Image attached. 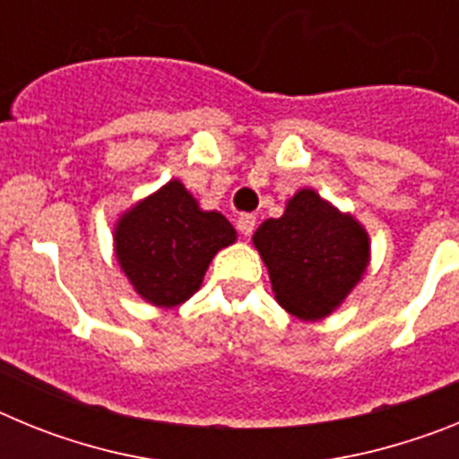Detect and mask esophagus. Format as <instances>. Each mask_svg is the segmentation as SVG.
I'll return each instance as SVG.
<instances>
[{"instance_id":"esophagus-1","label":"esophagus","mask_w":459,"mask_h":459,"mask_svg":"<svg viewBox=\"0 0 459 459\" xmlns=\"http://www.w3.org/2000/svg\"><path fill=\"white\" fill-rule=\"evenodd\" d=\"M255 225H257V221H255V216H250V213H243V216H238L237 221L238 232H241L243 237H250V234L255 232Z\"/></svg>"}]
</instances>
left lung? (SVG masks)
I'll return each instance as SVG.
<instances>
[{
  "label": "left lung",
  "mask_w": 459,
  "mask_h": 459,
  "mask_svg": "<svg viewBox=\"0 0 459 459\" xmlns=\"http://www.w3.org/2000/svg\"><path fill=\"white\" fill-rule=\"evenodd\" d=\"M253 241L269 266L275 299L299 319H322L338 307L370 255L366 230L315 190H299L285 216L262 222Z\"/></svg>",
  "instance_id": "left-lung-1"
}]
</instances>
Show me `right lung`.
Masks as SVG:
<instances>
[{"instance_id": "add662e5", "label": "right lung", "mask_w": 459, "mask_h": 459, "mask_svg": "<svg viewBox=\"0 0 459 459\" xmlns=\"http://www.w3.org/2000/svg\"><path fill=\"white\" fill-rule=\"evenodd\" d=\"M225 216L202 211L179 181L133 206L117 225V259L137 294L172 307L200 290L209 262L234 243Z\"/></svg>"}]
</instances>
